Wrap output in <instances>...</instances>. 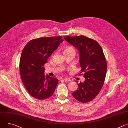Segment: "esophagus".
Instances as JSON below:
<instances>
[{"label": "esophagus", "mask_w": 128, "mask_h": 128, "mask_svg": "<svg viewBox=\"0 0 128 128\" xmlns=\"http://www.w3.org/2000/svg\"><path fill=\"white\" fill-rule=\"evenodd\" d=\"M64 80L65 81V82H71V80H70V79H69V78H64Z\"/></svg>", "instance_id": "obj_1"}]
</instances>
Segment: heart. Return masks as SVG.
<instances>
[{
	"label": "heart",
	"instance_id": "b5f03b06",
	"mask_svg": "<svg viewBox=\"0 0 128 128\" xmlns=\"http://www.w3.org/2000/svg\"><path fill=\"white\" fill-rule=\"evenodd\" d=\"M66 52H74L75 53V50L74 48L72 47V46H67L66 47L64 50V53H66Z\"/></svg>",
	"mask_w": 128,
	"mask_h": 128
}]
</instances>
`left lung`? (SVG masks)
Listing matches in <instances>:
<instances>
[{
	"label": "left lung",
	"instance_id": "1",
	"mask_svg": "<svg viewBox=\"0 0 128 128\" xmlns=\"http://www.w3.org/2000/svg\"><path fill=\"white\" fill-rule=\"evenodd\" d=\"M64 39L78 50L80 74L85 78L83 83L78 84V89L72 96L80 102H90L99 94L105 80L107 68L105 56L100 45L94 39L83 35Z\"/></svg>",
	"mask_w": 128,
	"mask_h": 128
}]
</instances>
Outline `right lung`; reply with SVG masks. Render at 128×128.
Wrapping results in <instances>:
<instances>
[{"label":"right lung","instance_id":"right-lung-1","mask_svg":"<svg viewBox=\"0 0 128 128\" xmlns=\"http://www.w3.org/2000/svg\"><path fill=\"white\" fill-rule=\"evenodd\" d=\"M63 41L62 37H42L30 41L23 50L20 60L21 79L28 94L43 100L54 93L58 80L44 75V64Z\"/></svg>","mask_w":128,"mask_h":128}]
</instances>
